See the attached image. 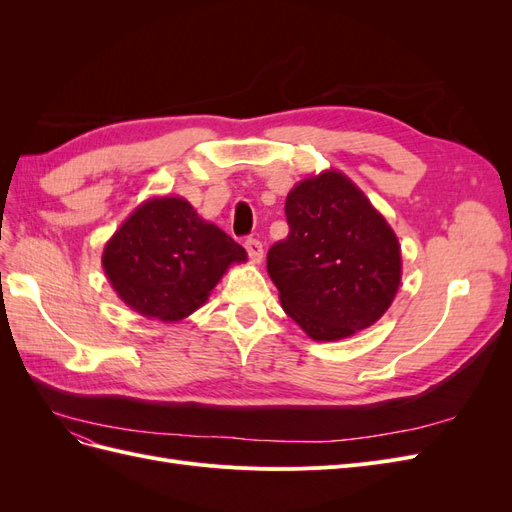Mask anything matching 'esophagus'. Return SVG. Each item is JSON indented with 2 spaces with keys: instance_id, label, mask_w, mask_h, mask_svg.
I'll use <instances>...</instances> for the list:
<instances>
[{
  "instance_id": "34e87169",
  "label": "esophagus",
  "mask_w": 512,
  "mask_h": 512,
  "mask_svg": "<svg viewBox=\"0 0 512 512\" xmlns=\"http://www.w3.org/2000/svg\"><path fill=\"white\" fill-rule=\"evenodd\" d=\"M245 250H247V254H250V260L254 262V265H260L262 256H265V250H262V243L258 239H247L245 241Z\"/></svg>"
}]
</instances>
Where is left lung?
Returning <instances> with one entry per match:
<instances>
[{
    "label": "left lung",
    "mask_w": 512,
    "mask_h": 512,
    "mask_svg": "<svg viewBox=\"0 0 512 512\" xmlns=\"http://www.w3.org/2000/svg\"><path fill=\"white\" fill-rule=\"evenodd\" d=\"M284 211L290 232L267 254L284 312L316 342L380 320L401 282V247L384 215L333 168L294 185Z\"/></svg>",
    "instance_id": "obj_1"
}]
</instances>
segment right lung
Masks as SVG:
<instances>
[{"label": "right lung", "mask_w": 512, "mask_h": 512, "mask_svg": "<svg viewBox=\"0 0 512 512\" xmlns=\"http://www.w3.org/2000/svg\"><path fill=\"white\" fill-rule=\"evenodd\" d=\"M247 254L181 196L138 205L106 241L102 267L132 312L177 322L205 305L230 265Z\"/></svg>", "instance_id": "obj_1"}]
</instances>
